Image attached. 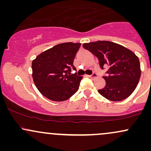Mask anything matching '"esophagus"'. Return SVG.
Returning a JSON list of instances; mask_svg holds the SVG:
<instances>
[{
    "instance_id": "34e87169",
    "label": "esophagus",
    "mask_w": 151,
    "mask_h": 151,
    "mask_svg": "<svg viewBox=\"0 0 151 151\" xmlns=\"http://www.w3.org/2000/svg\"><path fill=\"white\" fill-rule=\"evenodd\" d=\"M88 77L89 78H91V79H95V78L97 77V74L96 73H93L91 75H88Z\"/></svg>"
}]
</instances>
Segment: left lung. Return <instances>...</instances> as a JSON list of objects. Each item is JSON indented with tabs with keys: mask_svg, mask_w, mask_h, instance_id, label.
Returning <instances> with one entry per match:
<instances>
[{
	"mask_svg": "<svg viewBox=\"0 0 151 151\" xmlns=\"http://www.w3.org/2000/svg\"><path fill=\"white\" fill-rule=\"evenodd\" d=\"M83 47L99 59L100 67H108V77H103L106 86L98 91L113 101L128 98L136 89L141 77V66L138 57L125 47L109 41L84 43Z\"/></svg>",
	"mask_w": 151,
	"mask_h": 151,
	"instance_id": "obj_1",
	"label": "left lung"
}]
</instances>
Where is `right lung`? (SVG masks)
Here are the masks:
<instances>
[{"mask_svg":"<svg viewBox=\"0 0 151 151\" xmlns=\"http://www.w3.org/2000/svg\"><path fill=\"white\" fill-rule=\"evenodd\" d=\"M81 43L65 42L40 54L32 62V78L36 87L52 101H63L79 89L82 77L70 74Z\"/></svg>","mask_w":151,"mask_h":151,"instance_id":"right-lung-1","label":"right lung"}]
</instances>
